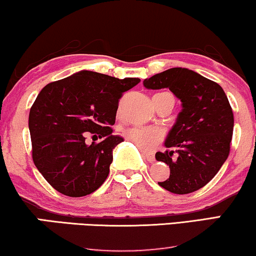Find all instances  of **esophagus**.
<instances>
[{
    "label": "esophagus",
    "instance_id": "esophagus-1",
    "mask_svg": "<svg viewBox=\"0 0 256 256\" xmlns=\"http://www.w3.org/2000/svg\"><path fill=\"white\" fill-rule=\"evenodd\" d=\"M142 154L146 158V160L148 162H154V152H148V151H142Z\"/></svg>",
    "mask_w": 256,
    "mask_h": 256
}]
</instances>
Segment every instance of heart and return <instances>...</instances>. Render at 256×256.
Here are the masks:
<instances>
[{"instance_id":"obj_1","label":"heart","mask_w":256,"mask_h":256,"mask_svg":"<svg viewBox=\"0 0 256 256\" xmlns=\"http://www.w3.org/2000/svg\"><path fill=\"white\" fill-rule=\"evenodd\" d=\"M125 137L140 151H150L163 139V132L157 128H130Z\"/></svg>"}]
</instances>
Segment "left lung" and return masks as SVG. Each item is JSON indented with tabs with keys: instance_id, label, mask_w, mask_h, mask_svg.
Here are the masks:
<instances>
[{
	"instance_id": "obj_1",
	"label": "left lung",
	"mask_w": 256,
	"mask_h": 256,
	"mask_svg": "<svg viewBox=\"0 0 256 256\" xmlns=\"http://www.w3.org/2000/svg\"><path fill=\"white\" fill-rule=\"evenodd\" d=\"M148 90L169 88L182 102L156 160L170 168L169 178L158 182L168 192L184 195L214 178L230 151L234 116L218 84L192 70L174 67L145 79Z\"/></svg>"
}]
</instances>
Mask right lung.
Returning a JSON list of instances; mask_svg holds the SVG:
<instances>
[{
    "mask_svg": "<svg viewBox=\"0 0 256 256\" xmlns=\"http://www.w3.org/2000/svg\"><path fill=\"white\" fill-rule=\"evenodd\" d=\"M140 82L80 70L48 84L29 112L35 166L54 189L70 197L96 192L105 182L113 148L124 142L112 134L122 93ZM87 132L102 142L87 146Z\"/></svg>",
    "mask_w": 256,
    "mask_h": 256,
    "instance_id": "1",
    "label": "right lung"
}]
</instances>
